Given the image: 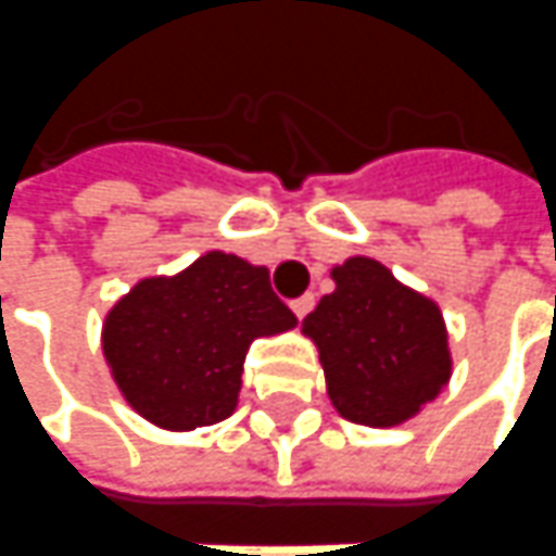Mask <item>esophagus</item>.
<instances>
[{"mask_svg":"<svg viewBox=\"0 0 556 556\" xmlns=\"http://www.w3.org/2000/svg\"><path fill=\"white\" fill-rule=\"evenodd\" d=\"M290 305H293V315L302 320V317H305L308 312H312V308H315V296H312V293H302L300 300H293Z\"/></svg>","mask_w":556,"mask_h":556,"instance_id":"esophagus-1","label":"esophagus"}]
</instances>
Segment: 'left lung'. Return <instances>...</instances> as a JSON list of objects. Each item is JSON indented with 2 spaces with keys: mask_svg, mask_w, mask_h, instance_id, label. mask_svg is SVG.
Here are the masks:
<instances>
[{
  "mask_svg": "<svg viewBox=\"0 0 556 556\" xmlns=\"http://www.w3.org/2000/svg\"><path fill=\"white\" fill-rule=\"evenodd\" d=\"M336 290L302 320L336 412L363 427H396L439 396L451 354L439 305L402 287L369 256L332 269Z\"/></svg>",
  "mask_w": 556,
  "mask_h": 556,
  "instance_id": "obj_1",
  "label": "left lung"
}]
</instances>
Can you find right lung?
<instances>
[{
	"mask_svg": "<svg viewBox=\"0 0 556 556\" xmlns=\"http://www.w3.org/2000/svg\"><path fill=\"white\" fill-rule=\"evenodd\" d=\"M296 327L269 271L208 251L175 278H144L105 317L102 351L126 402L163 430H197L236 412L256 336Z\"/></svg>",
	"mask_w": 556,
	"mask_h": 556,
	"instance_id": "right-lung-1",
	"label": "right lung"
}]
</instances>
